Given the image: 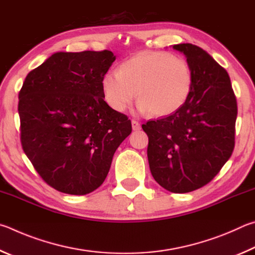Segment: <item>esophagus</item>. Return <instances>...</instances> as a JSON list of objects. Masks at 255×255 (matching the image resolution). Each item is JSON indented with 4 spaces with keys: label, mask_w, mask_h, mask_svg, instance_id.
<instances>
[{
    "label": "esophagus",
    "mask_w": 255,
    "mask_h": 255,
    "mask_svg": "<svg viewBox=\"0 0 255 255\" xmlns=\"http://www.w3.org/2000/svg\"><path fill=\"white\" fill-rule=\"evenodd\" d=\"M132 128L134 131H139V130H141V124L137 122V121L132 120Z\"/></svg>",
    "instance_id": "obj_1"
}]
</instances>
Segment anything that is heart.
Returning <instances> with one entry per match:
<instances>
[{
  "mask_svg": "<svg viewBox=\"0 0 255 255\" xmlns=\"http://www.w3.org/2000/svg\"><path fill=\"white\" fill-rule=\"evenodd\" d=\"M193 87L189 62L163 51L137 53L119 70H107L102 77L103 94L112 109L124 111L136 94L140 110L154 116L176 113L188 101Z\"/></svg>",
  "mask_w": 255,
  "mask_h": 255,
  "instance_id": "obj_1",
  "label": "heart"
}]
</instances>
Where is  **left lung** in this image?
<instances>
[{"mask_svg": "<svg viewBox=\"0 0 255 255\" xmlns=\"http://www.w3.org/2000/svg\"><path fill=\"white\" fill-rule=\"evenodd\" d=\"M194 73L188 101L176 113L142 124L154 180L184 194L213 180L233 153L238 103L227 71L195 44H175Z\"/></svg>", "mask_w": 255, "mask_h": 255, "instance_id": "obj_1", "label": "left lung"}]
</instances>
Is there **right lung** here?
<instances>
[{
    "label": "right lung",
    "mask_w": 255,
    "mask_h": 255,
    "mask_svg": "<svg viewBox=\"0 0 255 255\" xmlns=\"http://www.w3.org/2000/svg\"><path fill=\"white\" fill-rule=\"evenodd\" d=\"M110 50L57 52L31 70L19 92L20 140L44 182L86 195L104 182L131 120L104 101Z\"/></svg>",
    "instance_id": "add662e5"
}]
</instances>
